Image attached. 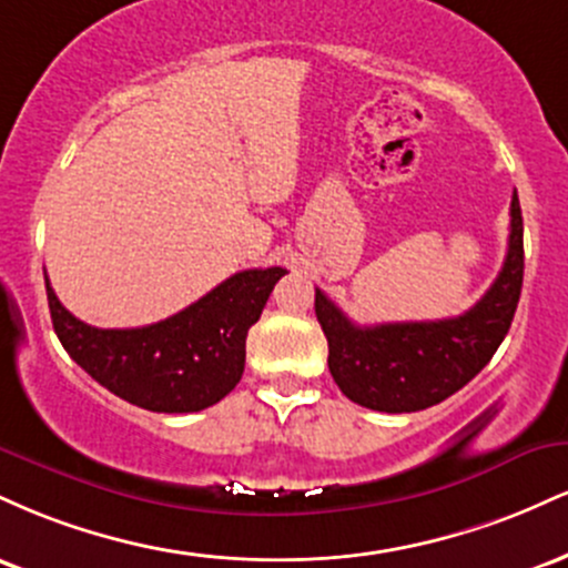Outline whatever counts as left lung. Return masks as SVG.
I'll return each mask as SVG.
<instances>
[{"label": "left lung", "instance_id": "8db88e82", "mask_svg": "<svg viewBox=\"0 0 568 568\" xmlns=\"http://www.w3.org/2000/svg\"><path fill=\"white\" fill-rule=\"evenodd\" d=\"M524 285V216L510 202L507 256L494 285L473 310L448 321L355 325L321 288L315 315L328 338V368L357 406L410 414L446 400L491 361L510 331Z\"/></svg>", "mask_w": 568, "mask_h": 568}]
</instances>
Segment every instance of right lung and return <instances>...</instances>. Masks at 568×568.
I'll return each instance as SVG.
<instances>
[{
    "label": "right lung",
    "mask_w": 568,
    "mask_h": 568,
    "mask_svg": "<svg viewBox=\"0 0 568 568\" xmlns=\"http://www.w3.org/2000/svg\"><path fill=\"white\" fill-rule=\"evenodd\" d=\"M283 266L226 277L200 302L143 328H95L58 302L48 285L53 328L77 366L133 406L158 414L202 410L237 387L245 338L262 317Z\"/></svg>",
    "instance_id": "obj_1"
}]
</instances>
